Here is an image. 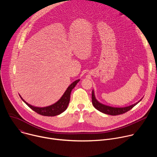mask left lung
I'll return each mask as SVG.
<instances>
[{
    "mask_svg": "<svg viewBox=\"0 0 157 157\" xmlns=\"http://www.w3.org/2000/svg\"><path fill=\"white\" fill-rule=\"evenodd\" d=\"M141 100H142V99L139 101L136 102V104H133L129 106H127V107H114L104 105V104L99 102L96 99L93 90L92 92V103H93V105H94V107L97 110L101 112V113L105 114L111 115V116H117V115H120V114H124L125 113H127V111L130 110L134 106L136 105Z\"/></svg>",
    "mask_w": 157,
    "mask_h": 157,
    "instance_id": "8db88e82",
    "label": "left lung"
}]
</instances>
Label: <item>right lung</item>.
<instances>
[{
    "instance_id": "right-lung-1",
    "label": "right lung",
    "mask_w": 157,
    "mask_h": 157,
    "mask_svg": "<svg viewBox=\"0 0 157 157\" xmlns=\"http://www.w3.org/2000/svg\"><path fill=\"white\" fill-rule=\"evenodd\" d=\"M80 81V79L76 80L73 83H71L69 87L67 88L66 91L62 96V97L55 104L44 107H35L28 104L25 101H24L20 96L21 99L30 109L36 112V113L44 116H55L61 114L67 109L70 100V95L72 89L75 87L77 83Z\"/></svg>"
}]
</instances>
